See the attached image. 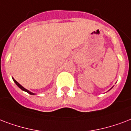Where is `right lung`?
<instances>
[{"label":"right lung","instance_id":"obj_1","mask_svg":"<svg viewBox=\"0 0 131 131\" xmlns=\"http://www.w3.org/2000/svg\"><path fill=\"white\" fill-rule=\"evenodd\" d=\"M12 79H13V80H14V81L15 82V83H16V85H17V86H18V88H20V89H21V90H23V91H24V92H27V93H29V94H31V95H34V94H33V93H32V92H29V90H27V89H25V88H23V87H22V86L21 85H20V84L18 83V82L16 81V80L14 79V78H12Z\"/></svg>","mask_w":131,"mask_h":131}]
</instances>
